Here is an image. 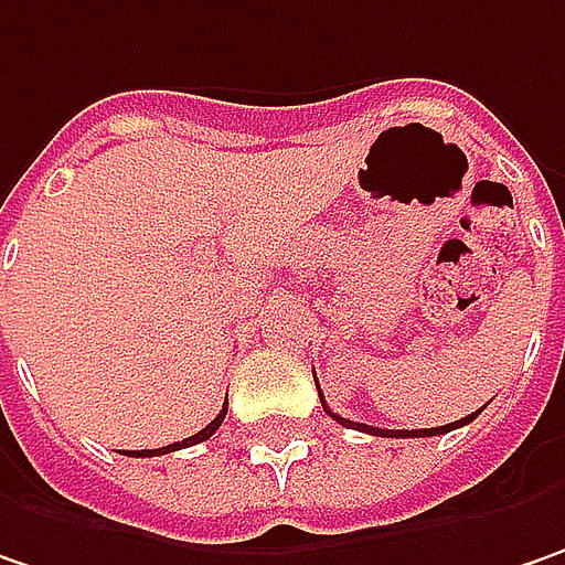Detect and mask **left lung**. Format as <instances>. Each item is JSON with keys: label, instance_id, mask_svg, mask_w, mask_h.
<instances>
[{"label": "left lung", "instance_id": "left-lung-1", "mask_svg": "<svg viewBox=\"0 0 565 565\" xmlns=\"http://www.w3.org/2000/svg\"><path fill=\"white\" fill-rule=\"evenodd\" d=\"M319 398H322V392H319ZM322 407L329 411L331 417L341 424V427H351V429H363V433H370V436H439V433H449L455 427H465V424H471L475 417H478L480 411L475 414H468V417H461V420H455V424H446V427H429V429H380V427H370V424H356V420H348V417H338L329 405H326V398H322Z\"/></svg>", "mask_w": 565, "mask_h": 565}]
</instances>
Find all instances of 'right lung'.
<instances>
[{"label":"right lung","instance_id":"right-lung-1","mask_svg":"<svg viewBox=\"0 0 565 565\" xmlns=\"http://www.w3.org/2000/svg\"><path fill=\"white\" fill-rule=\"evenodd\" d=\"M224 417H227V407H221V414H217V417L211 420L209 427L199 429L195 436H189V439H183V443H173V446H163V449H141V452H129V455H136V458H151V455L177 452V449H185V446H195V443H205V439H209L211 433H214V429H217V427H221V424H224Z\"/></svg>","mask_w":565,"mask_h":565}]
</instances>
